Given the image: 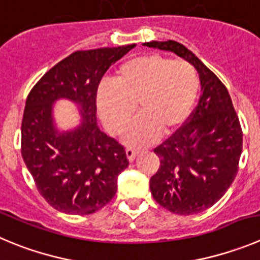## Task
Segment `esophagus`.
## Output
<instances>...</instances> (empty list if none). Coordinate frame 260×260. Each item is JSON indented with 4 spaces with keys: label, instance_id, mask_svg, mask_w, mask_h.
<instances>
[{
    "label": "esophagus",
    "instance_id": "1",
    "mask_svg": "<svg viewBox=\"0 0 260 260\" xmlns=\"http://www.w3.org/2000/svg\"><path fill=\"white\" fill-rule=\"evenodd\" d=\"M125 155H127V157L129 161H133V160H135V157L138 155V151L137 150H133V149H127L125 150Z\"/></svg>",
    "mask_w": 260,
    "mask_h": 260
}]
</instances>
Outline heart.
I'll return each instance as SVG.
<instances>
[{
    "label": "heart",
    "instance_id": "1",
    "mask_svg": "<svg viewBox=\"0 0 260 260\" xmlns=\"http://www.w3.org/2000/svg\"><path fill=\"white\" fill-rule=\"evenodd\" d=\"M101 86L97 109L114 135H122L137 106L141 115L131 125L125 142L145 147L155 144L161 132L171 135L190 115L200 88L198 70L186 60H172L157 53L123 62Z\"/></svg>",
    "mask_w": 260,
    "mask_h": 260
}]
</instances>
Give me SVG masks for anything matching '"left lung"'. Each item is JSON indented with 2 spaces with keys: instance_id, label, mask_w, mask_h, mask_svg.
I'll return each mask as SVG.
<instances>
[{
  "instance_id": "obj_1",
  "label": "left lung",
  "mask_w": 260,
  "mask_h": 260,
  "mask_svg": "<svg viewBox=\"0 0 260 260\" xmlns=\"http://www.w3.org/2000/svg\"><path fill=\"white\" fill-rule=\"evenodd\" d=\"M172 51L196 68L201 96L187 122L154 149L160 167L150 179L155 201L169 212L190 215L213 207L239 171L242 129L231 96L217 75L176 41L144 43Z\"/></svg>"
}]
</instances>
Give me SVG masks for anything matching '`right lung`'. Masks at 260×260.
Masks as SVG:
<instances>
[{
    "mask_svg": "<svg viewBox=\"0 0 260 260\" xmlns=\"http://www.w3.org/2000/svg\"><path fill=\"white\" fill-rule=\"evenodd\" d=\"M136 45L75 51L51 68L26 97L21 122V156L37 190L51 207L86 215L104 208L128 167L124 146L101 132L96 120L97 88L106 70ZM69 98L81 105L78 128L59 134L52 104Z\"/></svg>",
    "mask_w": 260,
    "mask_h": 260,
    "instance_id": "right-lung-1",
    "label": "right lung"
}]
</instances>
